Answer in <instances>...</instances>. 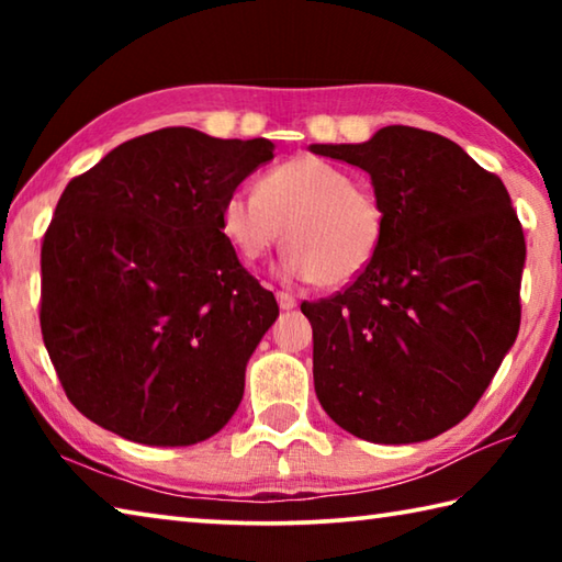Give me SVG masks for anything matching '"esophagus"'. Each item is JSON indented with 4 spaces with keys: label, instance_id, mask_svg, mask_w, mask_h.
<instances>
[{
    "label": "esophagus",
    "instance_id": "esophagus-1",
    "mask_svg": "<svg viewBox=\"0 0 562 562\" xmlns=\"http://www.w3.org/2000/svg\"><path fill=\"white\" fill-rule=\"evenodd\" d=\"M278 304L280 310H294L297 307V300H294L290 292H278Z\"/></svg>",
    "mask_w": 562,
    "mask_h": 562
}]
</instances>
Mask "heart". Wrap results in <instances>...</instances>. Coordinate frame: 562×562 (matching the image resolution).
<instances>
[{"instance_id": "1", "label": "heart", "mask_w": 562, "mask_h": 562, "mask_svg": "<svg viewBox=\"0 0 562 562\" xmlns=\"http://www.w3.org/2000/svg\"><path fill=\"white\" fill-rule=\"evenodd\" d=\"M227 240L252 262L284 240L282 274L345 288L376 258L384 237V213L369 190L355 186L345 168L319 156H297L270 168L258 193L233 190L223 201Z\"/></svg>"}]
</instances>
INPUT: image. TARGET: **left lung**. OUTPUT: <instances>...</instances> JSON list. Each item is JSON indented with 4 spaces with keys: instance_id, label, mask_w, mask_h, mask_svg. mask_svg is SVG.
Masks as SVG:
<instances>
[{
    "instance_id": "1",
    "label": "left lung",
    "mask_w": 562,
    "mask_h": 562,
    "mask_svg": "<svg viewBox=\"0 0 562 562\" xmlns=\"http://www.w3.org/2000/svg\"><path fill=\"white\" fill-rule=\"evenodd\" d=\"M310 150L367 170L384 213L372 265L302 302L319 404L357 439L429 441L471 414L518 337L526 237L508 190L412 126Z\"/></svg>"
}]
</instances>
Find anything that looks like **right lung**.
Here are the masks:
<instances>
[{
	"mask_svg": "<svg viewBox=\"0 0 562 562\" xmlns=\"http://www.w3.org/2000/svg\"><path fill=\"white\" fill-rule=\"evenodd\" d=\"M272 140L160 128L56 203L42 245V335L69 402L121 439L193 446L231 422L280 310L223 233L227 193Z\"/></svg>",
	"mask_w": 562,
	"mask_h": 562,
	"instance_id": "add662e5",
	"label": "right lung"
}]
</instances>
